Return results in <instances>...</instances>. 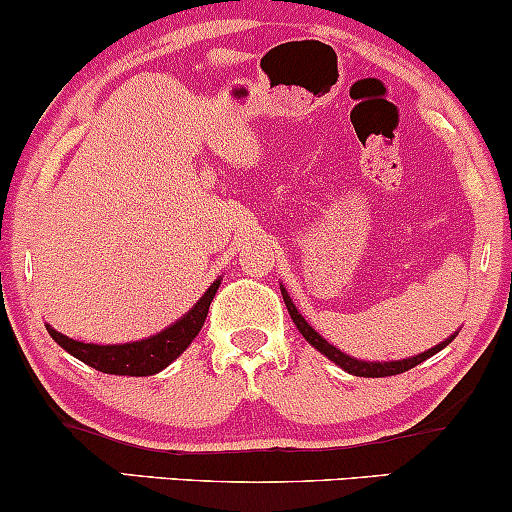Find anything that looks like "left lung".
Returning a JSON list of instances; mask_svg holds the SVG:
<instances>
[{"label":"left lung","instance_id":"left-lung-1","mask_svg":"<svg viewBox=\"0 0 512 512\" xmlns=\"http://www.w3.org/2000/svg\"><path fill=\"white\" fill-rule=\"evenodd\" d=\"M281 296H284V303H286V308H289L291 320L296 322L298 332L303 334L305 342L313 344L315 349L320 351V354H325L327 358H330V361L337 363L339 368H344L346 373H351V375H358V378H387V375L404 373V370L419 366V363H424L426 358H431L433 354H438L440 349H445V346H448V344L452 342V339L457 337V332H455L450 339H445V342H440L438 346H433V349L424 351V354L411 356V358H402V361H385V363H380V361H358V358L346 356L344 351H339L337 346H332L330 342H327V339H322L320 334H317V332L313 330V327H310L308 322H305V317H303L301 313H298L296 305H293V301H291L289 291H286L284 286H281Z\"/></svg>","mask_w":512,"mask_h":512}]
</instances>
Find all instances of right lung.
<instances>
[{
    "mask_svg": "<svg viewBox=\"0 0 512 512\" xmlns=\"http://www.w3.org/2000/svg\"><path fill=\"white\" fill-rule=\"evenodd\" d=\"M221 279H216L214 284L204 291V296L195 303V308L187 315H182L178 322L166 327L163 332L154 334V337L142 339V342H129V344H84L69 339L67 334L52 330L50 325L48 332L64 351H69L74 358L84 361L86 366L101 370V373L110 375H154L161 373L163 368L178 358L187 346L192 344V339L197 337L202 330L204 320H207L209 305L214 301L216 289H219Z\"/></svg>",
    "mask_w": 512,
    "mask_h": 512,
    "instance_id": "obj_1",
    "label": "right lung"
}]
</instances>
